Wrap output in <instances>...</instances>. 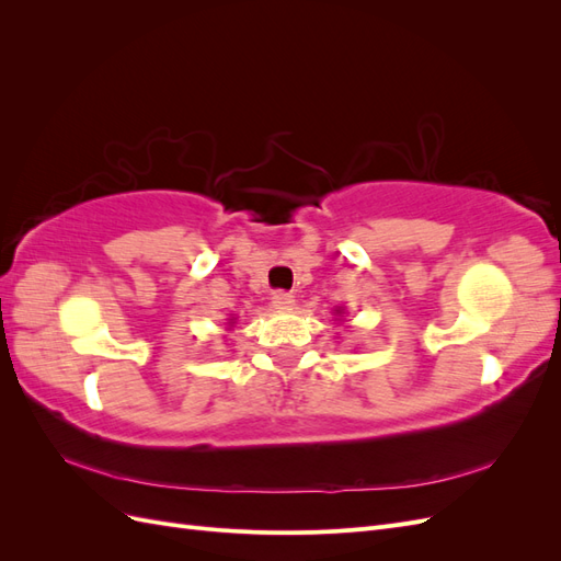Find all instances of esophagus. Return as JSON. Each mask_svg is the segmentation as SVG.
<instances>
[{"instance_id": "1", "label": "esophagus", "mask_w": 561, "mask_h": 561, "mask_svg": "<svg viewBox=\"0 0 561 561\" xmlns=\"http://www.w3.org/2000/svg\"><path fill=\"white\" fill-rule=\"evenodd\" d=\"M271 304H274V309H278V311H287L295 304V297L290 293L276 290L274 295H271Z\"/></svg>"}]
</instances>
